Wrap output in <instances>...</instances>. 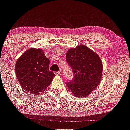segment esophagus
Masks as SVG:
<instances>
[{
  "label": "esophagus",
  "mask_w": 130,
  "mask_h": 130,
  "mask_svg": "<svg viewBox=\"0 0 130 130\" xmlns=\"http://www.w3.org/2000/svg\"><path fill=\"white\" fill-rule=\"evenodd\" d=\"M55 73L56 75H60L61 74V71H58V72H55Z\"/></svg>",
  "instance_id": "34e87169"
}]
</instances>
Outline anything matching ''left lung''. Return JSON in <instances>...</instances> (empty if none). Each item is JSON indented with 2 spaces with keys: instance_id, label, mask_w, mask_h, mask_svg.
I'll return each instance as SVG.
<instances>
[{
  "instance_id": "obj_1",
  "label": "left lung",
  "mask_w": 130,
  "mask_h": 130,
  "mask_svg": "<svg viewBox=\"0 0 130 130\" xmlns=\"http://www.w3.org/2000/svg\"><path fill=\"white\" fill-rule=\"evenodd\" d=\"M66 60L74 74L72 79L66 82L67 87L78 98L89 95L101 80L100 58L85 45H79L68 51Z\"/></svg>"
}]
</instances>
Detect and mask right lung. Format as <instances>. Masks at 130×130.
Returning <instances> with one entry per match:
<instances>
[{
    "mask_svg": "<svg viewBox=\"0 0 130 130\" xmlns=\"http://www.w3.org/2000/svg\"><path fill=\"white\" fill-rule=\"evenodd\" d=\"M50 60L41 49L30 48L15 64V74L21 86L32 94H41L52 82L55 73L49 70Z\"/></svg>",
    "mask_w": 130,
    "mask_h": 130,
    "instance_id": "1",
    "label": "right lung"
}]
</instances>
